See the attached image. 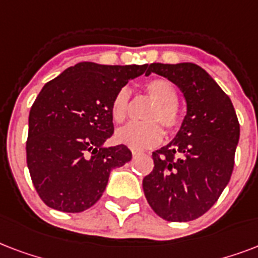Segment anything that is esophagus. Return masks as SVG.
Masks as SVG:
<instances>
[{"label":"esophagus","mask_w":258,"mask_h":258,"mask_svg":"<svg viewBox=\"0 0 258 258\" xmlns=\"http://www.w3.org/2000/svg\"><path fill=\"white\" fill-rule=\"evenodd\" d=\"M132 155L133 156H139V155H141V151H139V149H132Z\"/></svg>","instance_id":"34e87169"}]
</instances>
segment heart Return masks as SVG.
Instances as JSON below:
<instances>
[{
	"instance_id": "heart-1",
	"label": "heart",
	"mask_w": 258,
	"mask_h": 258,
	"mask_svg": "<svg viewBox=\"0 0 258 258\" xmlns=\"http://www.w3.org/2000/svg\"><path fill=\"white\" fill-rule=\"evenodd\" d=\"M144 91L155 105L147 111L145 122H132L117 132L119 143L132 148H148L163 139V129L175 133L183 122V111L177 105V90L172 82L165 78H153L145 82ZM131 91L122 87L117 91L110 106L111 118L115 123H122L129 114Z\"/></svg>"
}]
</instances>
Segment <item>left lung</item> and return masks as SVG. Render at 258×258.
Instances as JSON below:
<instances>
[{
    "mask_svg": "<svg viewBox=\"0 0 258 258\" xmlns=\"http://www.w3.org/2000/svg\"><path fill=\"white\" fill-rule=\"evenodd\" d=\"M155 73L179 87L187 102L176 137L152 153L153 171L144 177L148 203L159 217L187 222L207 213L230 180L239 123L230 98L194 63H152Z\"/></svg>",
    "mask_w": 258,
    "mask_h": 258,
    "instance_id": "1",
    "label": "left lung"
}]
</instances>
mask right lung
<instances>
[{"label":"right lung","mask_w":258,"mask_h":258,"mask_svg":"<svg viewBox=\"0 0 258 258\" xmlns=\"http://www.w3.org/2000/svg\"><path fill=\"white\" fill-rule=\"evenodd\" d=\"M147 67L82 61L40 91L29 111L27 164L36 192L48 207L87 210L102 197L111 169L132 160L126 145L102 144L114 133L113 98Z\"/></svg>","instance_id":"add662e5"}]
</instances>
